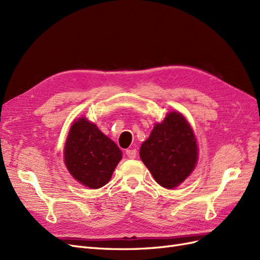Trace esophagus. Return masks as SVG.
Wrapping results in <instances>:
<instances>
[{"label":"esophagus","mask_w":260,"mask_h":260,"mask_svg":"<svg viewBox=\"0 0 260 260\" xmlns=\"http://www.w3.org/2000/svg\"><path fill=\"white\" fill-rule=\"evenodd\" d=\"M125 155H127L128 158L133 159V158H136V157H137V151L135 148L127 149V151H125Z\"/></svg>","instance_id":"1"}]
</instances>
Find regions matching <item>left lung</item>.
<instances>
[{
    "label": "left lung",
    "mask_w": 260,
    "mask_h": 260,
    "mask_svg": "<svg viewBox=\"0 0 260 260\" xmlns=\"http://www.w3.org/2000/svg\"><path fill=\"white\" fill-rule=\"evenodd\" d=\"M199 148L193 129L179 112H170L156 123L140 148V157L155 181L175 188L192 174Z\"/></svg>",
    "instance_id": "1"
}]
</instances>
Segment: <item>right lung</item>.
<instances>
[{
  "label": "right lung",
  "mask_w": 260,
  "mask_h": 260,
  "mask_svg": "<svg viewBox=\"0 0 260 260\" xmlns=\"http://www.w3.org/2000/svg\"><path fill=\"white\" fill-rule=\"evenodd\" d=\"M122 153L96 124L81 117L70 127L64 147L65 165L78 182L100 188L112 178Z\"/></svg>",
  "instance_id": "right-lung-1"
}]
</instances>
